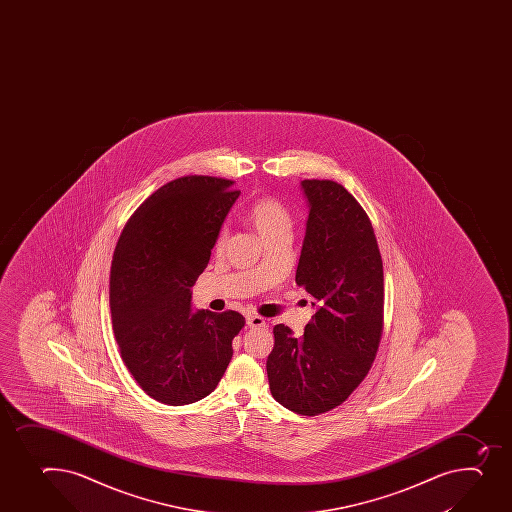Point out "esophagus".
Segmentation results:
<instances>
[{
  "mask_svg": "<svg viewBox=\"0 0 512 512\" xmlns=\"http://www.w3.org/2000/svg\"><path fill=\"white\" fill-rule=\"evenodd\" d=\"M247 325L248 327H252V329H259V327H265L267 322H265L264 317H260V315H248Z\"/></svg>",
  "mask_w": 512,
  "mask_h": 512,
  "instance_id": "esophagus-1",
  "label": "esophagus"
}]
</instances>
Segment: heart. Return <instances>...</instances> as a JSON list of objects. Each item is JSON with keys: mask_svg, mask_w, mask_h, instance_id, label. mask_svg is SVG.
Wrapping results in <instances>:
<instances>
[{"mask_svg": "<svg viewBox=\"0 0 512 512\" xmlns=\"http://www.w3.org/2000/svg\"><path fill=\"white\" fill-rule=\"evenodd\" d=\"M247 220L264 238L272 237L277 233H290L294 223L289 208L274 197L255 198L247 208ZM225 238H227V230L222 228L218 232L215 247L222 248Z\"/></svg>", "mask_w": 512, "mask_h": 512, "instance_id": "obj_1", "label": "heart"}]
</instances>
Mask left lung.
Listing matches in <instances>:
<instances>
[{"label":"left lung","mask_w":512,"mask_h":512,"mask_svg":"<svg viewBox=\"0 0 512 512\" xmlns=\"http://www.w3.org/2000/svg\"><path fill=\"white\" fill-rule=\"evenodd\" d=\"M310 213L295 284L317 312L294 337L274 327L267 359L270 392L300 415H319L349 399L369 374L384 330V269L364 208L340 183L304 180Z\"/></svg>","instance_id":"8db88e82"}]
</instances>
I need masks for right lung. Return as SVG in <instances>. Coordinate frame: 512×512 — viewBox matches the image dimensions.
<instances>
[{
    "label": "right lung",
    "mask_w": 512,
    "mask_h": 512,
    "mask_svg": "<svg viewBox=\"0 0 512 512\" xmlns=\"http://www.w3.org/2000/svg\"><path fill=\"white\" fill-rule=\"evenodd\" d=\"M232 180L187 175L135 210L113 253L110 310L128 372L145 394L185 405L213 392L245 319L190 310L193 287L240 190Z\"/></svg>",
    "instance_id": "add662e5"
}]
</instances>
